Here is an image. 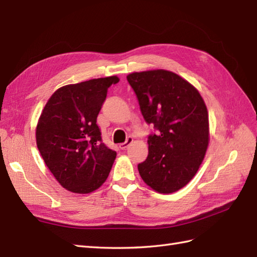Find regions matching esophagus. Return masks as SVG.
<instances>
[{
	"instance_id": "1",
	"label": "esophagus",
	"mask_w": 257,
	"mask_h": 257,
	"mask_svg": "<svg viewBox=\"0 0 257 257\" xmlns=\"http://www.w3.org/2000/svg\"><path fill=\"white\" fill-rule=\"evenodd\" d=\"M133 141H134V138L133 137H128L127 138V140H125V143H123V144H121V145H119V147H120V149H122V150H125L128 148V147L133 144Z\"/></svg>"
}]
</instances>
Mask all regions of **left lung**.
<instances>
[{
	"instance_id": "1",
	"label": "left lung",
	"mask_w": 257,
	"mask_h": 257,
	"mask_svg": "<svg viewBox=\"0 0 257 257\" xmlns=\"http://www.w3.org/2000/svg\"><path fill=\"white\" fill-rule=\"evenodd\" d=\"M127 80L145 120L158 130L148 138L146 161L138 165L140 177L156 192H176L198 172L209 146L205 102L193 85L170 70L132 73Z\"/></svg>"
}]
</instances>
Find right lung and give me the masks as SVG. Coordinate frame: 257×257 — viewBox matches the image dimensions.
Masks as SVG:
<instances>
[{
    "label": "right lung",
    "mask_w": 257,
    "mask_h": 257,
    "mask_svg": "<svg viewBox=\"0 0 257 257\" xmlns=\"http://www.w3.org/2000/svg\"><path fill=\"white\" fill-rule=\"evenodd\" d=\"M117 76L95 78L58 88L36 125L38 151L63 188L86 194L100 188L116 159L101 141L97 116Z\"/></svg>",
    "instance_id": "1"
}]
</instances>
